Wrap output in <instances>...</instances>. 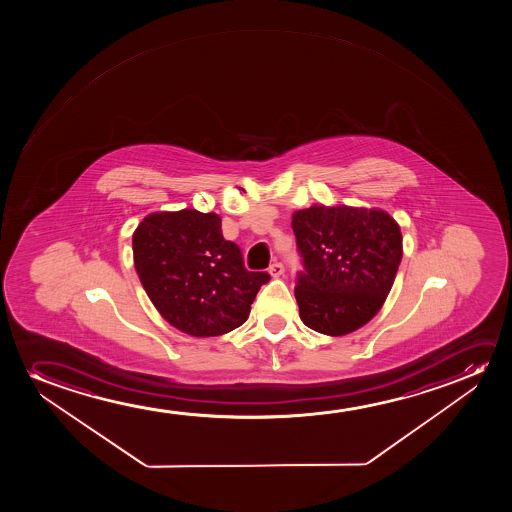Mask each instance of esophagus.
<instances>
[{"label": "esophagus", "instance_id": "1", "mask_svg": "<svg viewBox=\"0 0 512 512\" xmlns=\"http://www.w3.org/2000/svg\"><path fill=\"white\" fill-rule=\"evenodd\" d=\"M283 273H285V267H283V264H280V262H274V264H271V267H269V274H271L273 278H280Z\"/></svg>", "mask_w": 512, "mask_h": 512}]
</instances>
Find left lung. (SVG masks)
<instances>
[{"mask_svg":"<svg viewBox=\"0 0 512 512\" xmlns=\"http://www.w3.org/2000/svg\"><path fill=\"white\" fill-rule=\"evenodd\" d=\"M304 273L295 299L304 325L339 337L378 315L402 260L397 220L379 208L313 204L292 215Z\"/></svg>","mask_w":512,"mask_h":512,"instance_id":"1","label":"left lung"}]
</instances>
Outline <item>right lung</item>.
Returning <instances> with one entry per match:
<instances>
[{
	"label": "right lung",
	"mask_w": 512,
	"mask_h": 512,
	"mask_svg": "<svg viewBox=\"0 0 512 512\" xmlns=\"http://www.w3.org/2000/svg\"><path fill=\"white\" fill-rule=\"evenodd\" d=\"M134 269L159 315L192 337L238 329L267 273L243 266L238 245L222 236L217 213L154 211L133 234Z\"/></svg>",
	"instance_id": "add662e5"
}]
</instances>
